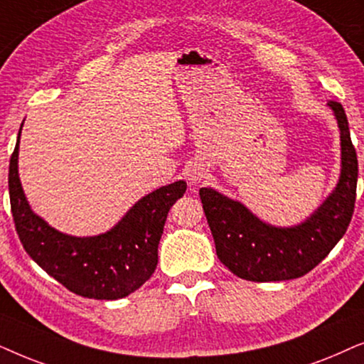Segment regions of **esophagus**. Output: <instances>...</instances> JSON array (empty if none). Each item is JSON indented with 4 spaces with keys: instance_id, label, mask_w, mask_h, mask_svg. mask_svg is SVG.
Instances as JSON below:
<instances>
[{
    "instance_id": "1",
    "label": "esophagus",
    "mask_w": 364,
    "mask_h": 364,
    "mask_svg": "<svg viewBox=\"0 0 364 364\" xmlns=\"http://www.w3.org/2000/svg\"><path fill=\"white\" fill-rule=\"evenodd\" d=\"M188 176H190L191 183H201L203 179L206 178V171L201 166H193L190 171H188Z\"/></svg>"
}]
</instances>
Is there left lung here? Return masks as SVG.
<instances>
[{"mask_svg":"<svg viewBox=\"0 0 364 364\" xmlns=\"http://www.w3.org/2000/svg\"><path fill=\"white\" fill-rule=\"evenodd\" d=\"M328 106L341 134V174L334 191L306 221L271 226L240 201L211 188L200 190L218 258L241 279L266 283L299 278L326 258L350 226L356 201V149L341 103L328 101Z\"/></svg>","mask_w":364,"mask_h":364,"instance_id":"8db88e82","label":"left lung"}]
</instances>
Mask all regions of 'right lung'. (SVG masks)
<instances>
[{"mask_svg": "<svg viewBox=\"0 0 364 364\" xmlns=\"http://www.w3.org/2000/svg\"><path fill=\"white\" fill-rule=\"evenodd\" d=\"M23 128V124H21ZM9 159V201L23 248L70 291L93 299L128 296L151 278L168 211L186 191L185 181L143 196L109 231L76 238L55 230L31 211L18 176L19 134Z\"/></svg>", "mask_w": 364, "mask_h": 364, "instance_id": "obj_1", "label": "right lung"}]
</instances>
